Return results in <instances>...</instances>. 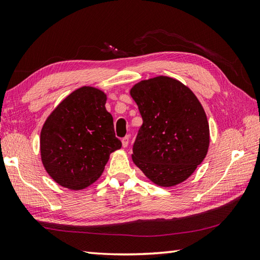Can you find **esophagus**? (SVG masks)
Masks as SVG:
<instances>
[{
    "mask_svg": "<svg viewBox=\"0 0 260 260\" xmlns=\"http://www.w3.org/2000/svg\"><path fill=\"white\" fill-rule=\"evenodd\" d=\"M128 143H129V136L127 135L123 140H121V145H123V147H127L128 146Z\"/></svg>",
    "mask_w": 260,
    "mask_h": 260,
    "instance_id": "esophagus-1",
    "label": "esophagus"
}]
</instances>
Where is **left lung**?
Here are the masks:
<instances>
[{
  "mask_svg": "<svg viewBox=\"0 0 260 260\" xmlns=\"http://www.w3.org/2000/svg\"><path fill=\"white\" fill-rule=\"evenodd\" d=\"M129 93L143 118L133 162L154 184L182 183L209 150V123L201 103L189 87L167 76L137 82Z\"/></svg>",
  "mask_w": 260,
  "mask_h": 260,
  "instance_id": "left-lung-1",
  "label": "left lung"
}]
</instances>
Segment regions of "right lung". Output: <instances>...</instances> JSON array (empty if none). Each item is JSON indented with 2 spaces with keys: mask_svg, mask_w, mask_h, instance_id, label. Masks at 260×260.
<instances>
[{
  "mask_svg": "<svg viewBox=\"0 0 260 260\" xmlns=\"http://www.w3.org/2000/svg\"><path fill=\"white\" fill-rule=\"evenodd\" d=\"M107 95L84 86L66 97L42 126L41 161L59 185L82 190L99 179L110 153L119 150Z\"/></svg>",
  "mask_w": 260,
  "mask_h": 260,
  "instance_id": "1",
  "label": "right lung"
}]
</instances>
